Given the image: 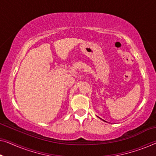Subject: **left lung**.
I'll return each mask as SVG.
<instances>
[{"mask_svg":"<svg viewBox=\"0 0 156 156\" xmlns=\"http://www.w3.org/2000/svg\"><path fill=\"white\" fill-rule=\"evenodd\" d=\"M100 119L101 120H103V121H104V122H106V121H105V120H103V119H101V118H100Z\"/></svg>","mask_w":156,"mask_h":156,"instance_id":"left-lung-1","label":"left lung"}]
</instances>
